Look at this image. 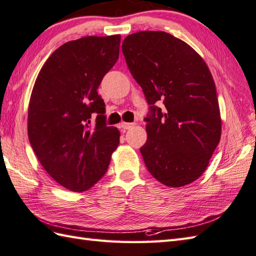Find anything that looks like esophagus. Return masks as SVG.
I'll use <instances>...</instances> for the list:
<instances>
[{
	"label": "esophagus",
	"mask_w": 256,
	"mask_h": 256,
	"mask_svg": "<svg viewBox=\"0 0 256 256\" xmlns=\"http://www.w3.org/2000/svg\"><path fill=\"white\" fill-rule=\"evenodd\" d=\"M133 126H134L133 123H125V122L121 123V128L123 130H130L131 128H133Z\"/></svg>",
	"instance_id": "esophagus-1"
}]
</instances>
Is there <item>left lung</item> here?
<instances>
[{
	"mask_svg": "<svg viewBox=\"0 0 256 256\" xmlns=\"http://www.w3.org/2000/svg\"><path fill=\"white\" fill-rule=\"evenodd\" d=\"M122 52L150 106L140 154L148 172L168 187L202 175L221 138L216 84L194 48L165 32L126 36ZM156 102L166 106L161 110Z\"/></svg>",
	"mask_w": 256,
	"mask_h": 256,
	"instance_id": "8db88e82",
	"label": "left lung"
}]
</instances>
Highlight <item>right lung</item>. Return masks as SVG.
Segmentation results:
<instances>
[{
	"mask_svg": "<svg viewBox=\"0 0 256 256\" xmlns=\"http://www.w3.org/2000/svg\"><path fill=\"white\" fill-rule=\"evenodd\" d=\"M121 36H88L54 52L32 91L27 132L38 160L54 180L72 192L90 189L104 176L120 143L106 126V106L98 94L118 62ZM92 112L96 124L90 125Z\"/></svg>",
	"mask_w": 256,
	"mask_h": 256,
	"instance_id": "add662e5",
	"label": "right lung"
}]
</instances>
